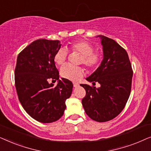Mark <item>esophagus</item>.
Returning a JSON list of instances; mask_svg holds the SVG:
<instances>
[{
  "label": "esophagus",
  "mask_w": 151,
  "mask_h": 151,
  "mask_svg": "<svg viewBox=\"0 0 151 151\" xmlns=\"http://www.w3.org/2000/svg\"><path fill=\"white\" fill-rule=\"evenodd\" d=\"M73 85H74V88H77L78 86H79V83H78V82H74Z\"/></svg>",
  "instance_id": "1"
}]
</instances>
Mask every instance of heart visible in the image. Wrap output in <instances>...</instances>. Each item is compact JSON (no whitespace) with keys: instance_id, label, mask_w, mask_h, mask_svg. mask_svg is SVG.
<instances>
[{"instance_id":"heart-1","label":"heart","mask_w":151,"mask_h":151,"mask_svg":"<svg viewBox=\"0 0 151 151\" xmlns=\"http://www.w3.org/2000/svg\"><path fill=\"white\" fill-rule=\"evenodd\" d=\"M73 52H79L82 55L80 63H83L88 68H94L99 65L102 59V54L99 51H94V46L85 41L74 42L70 46ZM68 52L65 49L61 48L56 52L54 60L58 65H62L67 59ZM60 74L63 79L75 81L84 74V70L81 67H74L65 65L60 70Z\"/></svg>"}]
</instances>
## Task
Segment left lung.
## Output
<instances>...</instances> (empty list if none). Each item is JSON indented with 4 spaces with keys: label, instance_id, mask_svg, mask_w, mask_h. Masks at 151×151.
<instances>
[{
    "label": "left lung",
    "instance_id": "left-lung-1",
    "mask_svg": "<svg viewBox=\"0 0 151 151\" xmlns=\"http://www.w3.org/2000/svg\"><path fill=\"white\" fill-rule=\"evenodd\" d=\"M104 57L99 68L86 80L100 87L80 84L86 90L82 105L86 113L98 122L110 121L125 107L131 90L132 70L127 52L110 38L99 35Z\"/></svg>",
    "mask_w": 151,
    "mask_h": 151
}]
</instances>
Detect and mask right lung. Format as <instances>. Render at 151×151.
Masks as SVG:
<instances>
[{"instance_id":"obj_1","label":"right lung","mask_w":151,"mask_h":151,"mask_svg":"<svg viewBox=\"0 0 151 151\" xmlns=\"http://www.w3.org/2000/svg\"><path fill=\"white\" fill-rule=\"evenodd\" d=\"M59 41L38 39L22 50L15 68V86L26 112L41 123H52L63 116L65 101L71 96L73 84L59 79L54 57L61 48ZM50 79L58 84H49Z\"/></svg>"}]
</instances>
